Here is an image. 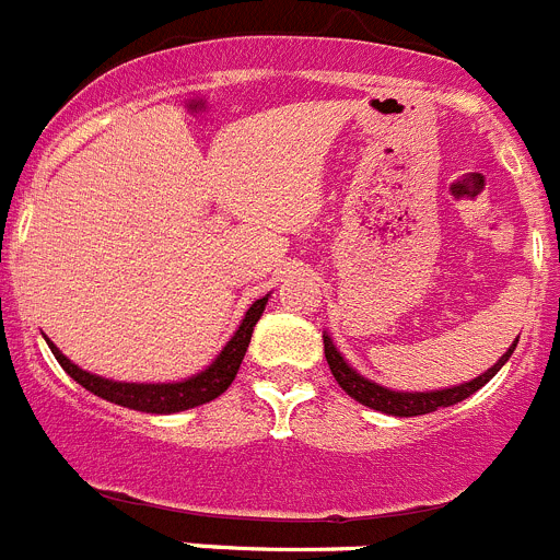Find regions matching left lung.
<instances>
[{"mask_svg":"<svg viewBox=\"0 0 560 560\" xmlns=\"http://www.w3.org/2000/svg\"><path fill=\"white\" fill-rule=\"evenodd\" d=\"M323 339H325V359H328V368H330V373H334V378L339 381V387L345 389L350 398H355L359 404H364V407L375 409V412L395 415V418H415V415L438 412L440 407H454V404H459V400H465L468 395L477 393L479 387H485V384H488V381H491L499 370H502L504 361L511 359L513 350H516V345H513V348H508V353H504L491 370H485L482 375H477L474 381H465V384H457V387L432 389V393H395V389L381 387V384H375V381H370V378H364V375L355 373L348 361L341 359V353L336 350L334 339H330L328 334H325Z\"/></svg>","mask_w":560,"mask_h":560,"instance_id":"1","label":"left lung"}]
</instances>
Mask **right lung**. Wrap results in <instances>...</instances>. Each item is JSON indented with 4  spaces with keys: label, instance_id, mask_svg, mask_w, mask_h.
Listing matches in <instances>:
<instances>
[{
    "label": "right lung",
    "instance_id": "add662e5",
    "mask_svg": "<svg viewBox=\"0 0 560 560\" xmlns=\"http://www.w3.org/2000/svg\"><path fill=\"white\" fill-rule=\"evenodd\" d=\"M266 303H269V294L260 296L252 303V308L246 311L244 323L235 330L226 348L221 350L219 359L212 361L210 368H205L201 373L190 375L185 381H173V384H126V381H108L101 375H92L86 370H81L78 364L67 359L61 350L47 339L49 350L58 359L63 370H67L69 378H75L81 387H86L89 393L97 395L103 400H112L117 407L137 409V412H151V415H171V412H185V409L201 407V404H210L212 398H219L221 393H226L232 381H235L237 368L244 361L246 348H249L252 330H255L257 319L264 314Z\"/></svg>",
    "mask_w": 560,
    "mask_h": 560
}]
</instances>
